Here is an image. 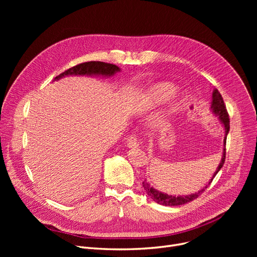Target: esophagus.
Listing matches in <instances>:
<instances>
[{"instance_id": "1", "label": "esophagus", "mask_w": 257, "mask_h": 257, "mask_svg": "<svg viewBox=\"0 0 257 257\" xmlns=\"http://www.w3.org/2000/svg\"><path fill=\"white\" fill-rule=\"evenodd\" d=\"M126 145H127L128 148H138L140 146V143H139V140L137 139L136 136H129L127 138Z\"/></svg>"}]
</instances>
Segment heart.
I'll return each mask as SVG.
<instances>
[{"instance_id": "heart-1", "label": "heart", "mask_w": 257, "mask_h": 257, "mask_svg": "<svg viewBox=\"0 0 257 257\" xmlns=\"http://www.w3.org/2000/svg\"><path fill=\"white\" fill-rule=\"evenodd\" d=\"M177 89L171 83H157L148 90L145 100L149 104H160L171 100Z\"/></svg>"}]
</instances>
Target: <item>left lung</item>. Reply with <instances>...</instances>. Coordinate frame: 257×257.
Returning a JSON list of instances; mask_svg holds the SVG:
<instances>
[{"mask_svg": "<svg viewBox=\"0 0 257 257\" xmlns=\"http://www.w3.org/2000/svg\"><path fill=\"white\" fill-rule=\"evenodd\" d=\"M211 110L212 112L219 117V119L223 123V126L225 128V138H224V148H223V156L221 159V163L217 169V171L214 172V174L212 175L211 179L209 180L208 184L202 188L201 191H199L198 193L188 195V196H171L168 194H164L161 193L155 188H153L149 183H148L146 180L143 182V186L145 188V191L147 192L148 196H150V198L155 201L156 203L161 204V205H166V206H178V205H182L185 203H188L195 199H197L202 193L205 191V188L208 187V185L211 183V181L213 180V178L215 177V175L218 174V172L222 169L224 163H225V158H226V139H227V134L229 132V129H230V125H229V114L228 111L226 109V105L223 101V98L221 96V93L219 92L218 89H214L212 92V101H211Z\"/></svg>", "mask_w": 257, "mask_h": 257, "instance_id": "8db88e82", "label": "left lung"}]
</instances>
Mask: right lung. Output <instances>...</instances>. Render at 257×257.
<instances>
[{
	"instance_id": "obj_1",
	"label": "right lung",
	"mask_w": 257,
	"mask_h": 257,
	"mask_svg": "<svg viewBox=\"0 0 257 257\" xmlns=\"http://www.w3.org/2000/svg\"><path fill=\"white\" fill-rule=\"evenodd\" d=\"M116 72H119V67L115 64L106 63L102 61H88L77 64L71 69L64 71L57 77L55 80H58L64 76L70 75H102V76H112Z\"/></svg>"
}]
</instances>
